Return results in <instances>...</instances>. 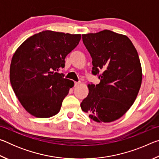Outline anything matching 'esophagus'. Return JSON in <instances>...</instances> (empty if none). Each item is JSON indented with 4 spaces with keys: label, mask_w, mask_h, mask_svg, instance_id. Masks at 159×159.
Returning <instances> with one entry per match:
<instances>
[{
    "label": "esophagus",
    "mask_w": 159,
    "mask_h": 159,
    "mask_svg": "<svg viewBox=\"0 0 159 159\" xmlns=\"http://www.w3.org/2000/svg\"><path fill=\"white\" fill-rule=\"evenodd\" d=\"M74 84H75V86L76 87V86H79L80 84V82H75Z\"/></svg>",
    "instance_id": "1"
}]
</instances>
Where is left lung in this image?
Segmentation results:
<instances>
[{
	"label": "left lung",
	"instance_id": "8db88e82",
	"mask_svg": "<svg viewBox=\"0 0 159 159\" xmlns=\"http://www.w3.org/2000/svg\"><path fill=\"white\" fill-rule=\"evenodd\" d=\"M82 37L93 59V74H102L99 84L88 85L89 93L80 107L94 121L113 122L128 111L140 89L138 52L128 36L107 29Z\"/></svg>",
	"mask_w": 159,
	"mask_h": 159
}]
</instances>
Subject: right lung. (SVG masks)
Listing matches in <instances>:
<instances>
[{
	"label": "right lung",
	"instance_id": "right-lung-1",
	"mask_svg": "<svg viewBox=\"0 0 159 159\" xmlns=\"http://www.w3.org/2000/svg\"><path fill=\"white\" fill-rule=\"evenodd\" d=\"M80 34L50 30L28 38L16 50L10 67V83L29 114L50 118L60 111L74 83L58 74L64 59L76 48Z\"/></svg>",
	"mask_w": 159,
	"mask_h": 159
}]
</instances>
